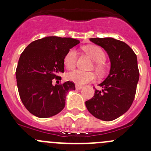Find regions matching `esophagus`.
<instances>
[{"label": "esophagus", "instance_id": "obj_1", "mask_svg": "<svg viewBox=\"0 0 151 151\" xmlns=\"http://www.w3.org/2000/svg\"><path fill=\"white\" fill-rule=\"evenodd\" d=\"M75 88H76V89H77V90H80V89H82V88H83V86H82V85H76Z\"/></svg>", "mask_w": 151, "mask_h": 151}]
</instances>
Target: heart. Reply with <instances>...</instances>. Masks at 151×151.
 <instances>
[{
    "label": "heart",
    "mask_w": 151,
    "mask_h": 151,
    "mask_svg": "<svg viewBox=\"0 0 151 151\" xmlns=\"http://www.w3.org/2000/svg\"><path fill=\"white\" fill-rule=\"evenodd\" d=\"M84 51L88 53L91 58L96 62L95 67L100 73L104 72V67L103 63L106 60V54L101 47L96 45H89L83 48ZM77 60V52L74 49H71L65 55L63 63L67 69H73L76 66ZM67 79L74 82L77 85H85L90 82L96 80V75L93 72H84L80 70H74L68 73Z\"/></svg>",
    "instance_id": "heart-1"
}]
</instances>
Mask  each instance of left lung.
I'll use <instances>...</instances> for the list:
<instances>
[{
    "label": "left lung",
    "mask_w": 151,
    "mask_h": 151,
    "mask_svg": "<svg viewBox=\"0 0 151 151\" xmlns=\"http://www.w3.org/2000/svg\"><path fill=\"white\" fill-rule=\"evenodd\" d=\"M90 41L104 48L111 62L110 71L101 91L95 89L93 97L85 105L94 117L104 121L119 118L132 106L136 94L139 72L137 58L127 44L113 38H93Z\"/></svg>",
    "instance_id": "8db88e82"
}]
</instances>
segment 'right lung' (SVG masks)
<instances>
[{
  "label": "right lung",
  "instance_id": "obj_1",
  "mask_svg": "<svg viewBox=\"0 0 151 151\" xmlns=\"http://www.w3.org/2000/svg\"><path fill=\"white\" fill-rule=\"evenodd\" d=\"M80 43L72 38L48 36L31 42L19 57L16 69L18 91L22 104L38 118L54 116L64 108L66 96L75 90L74 83L52 85L64 72L63 59Z\"/></svg>",
  "mask_w": 151,
  "mask_h": 151
}]
</instances>
